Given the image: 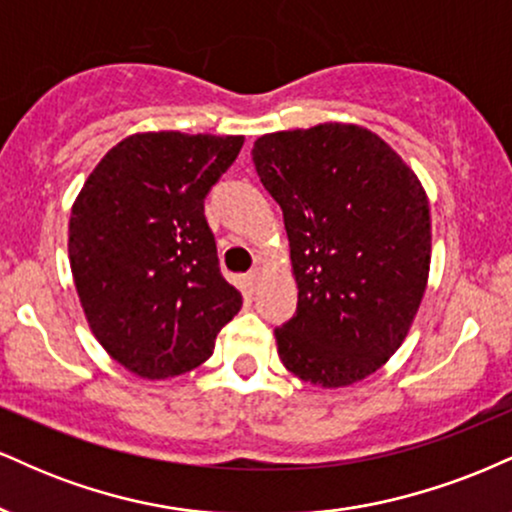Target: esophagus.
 <instances>
[{
	"label": "esophagus",
	"instance_id": "1",
	"mask_svg": "<svg viewBox=\"0 0 512 512\" xmlns=\"http://www.w3.org/2000/svg\"><path fill=\"white\" fill-rule=\"evenodd\" d=\"M261 278H263V270L261 268L251 270V273L246 275V285H249V290H256L258 282H261Z\"/></svg>",
	"mask_w": 512,
	"mask_h": 512
}]
</instances>
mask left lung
Masks as SVG:
<instances>
[{
    "label": "left lung",
    "instance_id": "8db88e82",
    "mask_svg": "<svg viewBox=\"0 0 512 512\" xmlns=\"http://www.w3.org/2000/svg\"><path fill=\"white\" fill-rule=\"evenodd\" d=\"M254 165L285 218L297 314L275 328L287 371L342 388L381 369L407 338L431 263L429 201L417 174L357 124L278 131Z\"/></svg>",
    "mask_w": 512,
    "mask_h": 512
}]
</instances>
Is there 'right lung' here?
I'll list each match as a JSON object with an SVG mask.
<instances>
[{
    "instance_id": "add662e5",
    "label": "right lung",
    "mask_w": 512,
    "mask_h": 512,
    "mask_svg": "<svg viewBox=\"0 0 512 512\" xmlns=\"http://www.w3.org/2000/svg\"><path fill=\"white\" fill-rule=\"evenodd\" d=\"M242 146L244 136L134 134L98 162L71 208L69 261L88 326L136 376L196 369L242 309L203 213Z\"/></svg>"
}]
</instances>
